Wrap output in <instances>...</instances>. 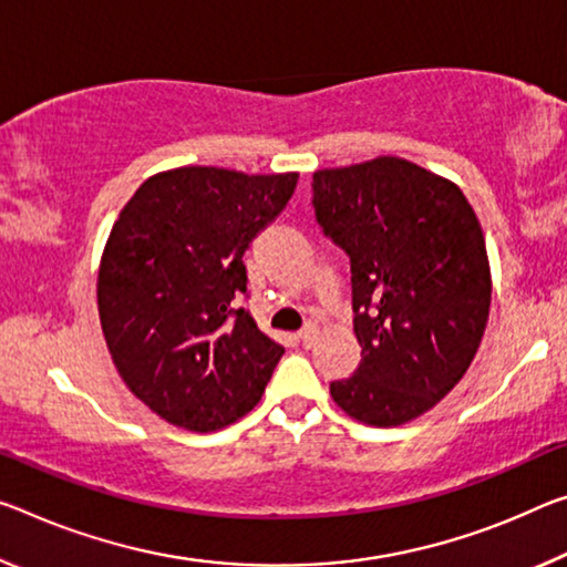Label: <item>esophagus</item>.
I'll return each mask as SVG.
<instances>
[{
  "mask_svg": "<svg viewBox=\"0 0 567 567\" xmlns=\"http://www.w3.org/2000/svg\"><path fill=\"white\" fill-rule=\"evenodd\" d=\"M316 338H318V326H316V322H308V326H305L298 332V340H300L305 348H310L312 343H316Z\"/></svg>",
  "mask_w": 567,
  "mask_h": 567,
  "instance_id": "esophagus-1",
  "label": "esophagus"
}]
</instances>
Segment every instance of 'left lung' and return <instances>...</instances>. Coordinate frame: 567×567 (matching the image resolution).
Returning a JSON list of instances; mask_svg holds the SVG:
<instances>
[{
  "label": "left lung",
  "mask_w": 567,
  "mask_h": 567,
  "mask_svg": "<svg viewBox=\"0 0 567 567\" xmlns=\"http://www.w3.org/2000/svg\"><path fill=\"white\" fill-rule=\"evenodd\" d=\"M312 209L350 259L363 355L330 396L363 424H406L462 381L487 328L477 214L452 182L393 156L316 171Z\"/></svg>",
  "instance_id": "obj_1"
}]
</instances>
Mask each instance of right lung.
<instances>
[{"label": "right lung", "mask_w": 567, "mask_h": 567, "mask_svg": "<svg viewBox=\"0 0 567 567\" xmlns=\"http://www.w3.org/2000/svg\"><path fill=\"white\" fill-rule=\"evenodd\" d=\"M298 174L184 166L151 176L103 251L97 310L125 385L188 431H217L262 399L285 348L239 300L251 239L290 202Z\"/></svg>", "instance_id": "1"}]
</instances>
